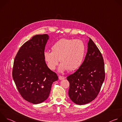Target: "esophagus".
I'll return each mask as SVG.
<instances>
[{"mask_svg":"<svg viewBox=\"0 0 122 122\" xmlns=\"http://www.w3.org/2000/svg\"><path fill=\"white\" fill-rule=\"evenodd\" d=\"M58 78H59V79L60 80H63V79H65V77H64V76H59L58 77Z\"/></svg>","mask_w":122,"mask_h":122,"instance_id":"34e87169","label":"esophagus"}]
</instances>
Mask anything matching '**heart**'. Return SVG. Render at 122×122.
I'll return each instance as SVG.
<instances>
[{
    "mask_svg": "<svg viewBox=\"0 0 122 122\" xmlns=\"http://www.w3.org/2000/svg\"><path fill=\"white\" fill-rule=\"evenodd\" d=\"M51 51H46L43 56L48 67L55 70L59 63H61L59 71L67 70L74 71L82 64L85 47L83 42L77 39H62L57 41L51 48Z\"/></svg>",
    "mask_w": 122,
    "mask_h": 122,
    "instance_id": "obj_1",
    "label": "heart"
}]
</instances>
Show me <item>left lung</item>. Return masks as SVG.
Instances as JSON below:
<instances>
[{
	"instance_id": "obj_1",
	"label": "left lung",
	"mask_w": 122,
	"mask_h": 122,
	"mask_svg": "<svg viewBox=\"0 0 122 122\" xmlns=\"http://www.w3.org/2000/svg\"><path fill=\"white\" fill-rule=\"evenodd\" d=\"M87 52L78 69L66 78L69 82L68 96L78 105H84L94 100L105 79L103 57L99 49L89 37Z\"/></svg>"
}]
</instances>
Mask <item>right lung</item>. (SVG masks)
<instances>
[{
  "mask_svg": "<svg viewBox=\"0 0 122 122\" xmlns=\"http://www.w3.org/2000/svg\"><path fill=\"white\" fill-rule=\"evenodd\" d=\"M47 34L36 35L20 48L14 59L12 77L18 90L26 101L34 104L46 100L57 74L44 59Z\"/></svg>",
  "mask_w": 122,
  "mask_h": 122,
  "instance_id": "right-lung-1",
  "label": "right lung"
}]
</instances>
